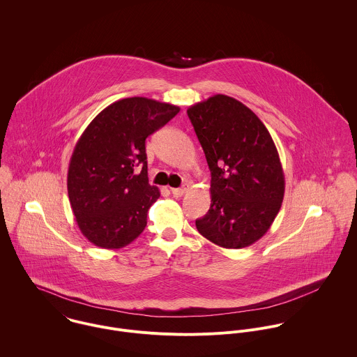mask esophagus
I'll return each mask as SVG.
<instances>
[{"mask_svg": "<svg viewBox=\"0 0 357 357\" xmlns=\"http://www.w3.org/2000/svg\"><path fill=\"white\" fill-rule=\"evenodd\" d=\"M187 190H188V187H183V188H172L170 191L174 198H181L187 192Z\"/></svg>", "mask_w": 357, "mask_h": 357, "instance_id": "1", "label": "esophagus"}]
</instances>
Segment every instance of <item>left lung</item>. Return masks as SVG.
<instances>
[{
  "mask_svg": "<svg viewBox=\"0 0 357 357\" xmlns=\"http://www.w3.org/2000/svg\"><path fill=\"white\" fill-rule=\"evenodd\" d=\"M187 114L211 172V202L197 229L220 248H248L266 234L283 202L276 146L261 119L234 98L214 95Z\"/></svg>",
  "mask_w": 357,
  "mask_h": 357,
  "instance_id": "obj_1",
  "label": "left lung"
}]
</instances>
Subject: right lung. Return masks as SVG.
<instances>
[{"label":"right lung","instance_id":"1","mask_svg":"<svg viewBox=\"0 0 357 357\" xmlns=\"http://www.w3.org/2000/svg\"><path fill=\"white\" fill-rule=\"evenodd\" d=\"M178 111L147 98L122 99L99 112L78 139L67 191L82 235L95 246L121 249L144 231L149 208L160 197L149 183L146 139Z\"/></svg>","mask_w":357,"mask_h":357}]
</instances>
